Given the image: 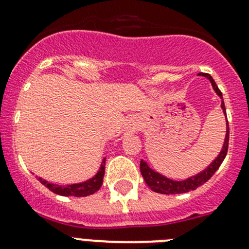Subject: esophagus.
Here are the masks:
<instances>
[{
	"mask_svg": "<svg viewBox=\"0 0 249 249\" xmlns=\"http://www.w3.org/2000/svg\"><path fill=\"white\" fill-rule=\"evenodd\" d=\"M137 129H138L137 124H136L135 122H132V120H130V123L127 124V126H126V131L135 132V131H137Z\"/></svg>",
	"mask_w": 249,
	"mask_h": 249,
	"instance_id": "esophagus-1",
	"label": "esophagus"
}]
</instances>
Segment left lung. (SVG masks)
<instances>
[{"instance_id":"8db88e82","label":"left lung","mask_w":249,"mask_h":249,"mask_svg":"<svg viewBox=\"0 0 249 249\" xmlns=\"http://www.w3.org/2000/svg\"><path fill=\"white\" fill-rule=\"evenodd\" d=\"M200 76H204L208 78L211 82V86H213L214 93L221 98V108L223 111V114L226 116V124H227V131H226V138H224L223 146H222L221 151H219L218 155L216 156V159L206 167L205 169L197 173L196 175H192V177H188L185 180H173L169 179V178L164 177L161 173L154 171L153 168H150V166L148 164V162L144 161V160H141V173H142V177L144 179L145 184L150 187L151 191L156 193H162V195H179V193H186L190 192V191L196 190L201 185L205 184L209 179L214 174V172L219 168L221 163L223 162V160L226 159L227 151H228V144H229V123L228 119H227V112H226V106H224L223 96H222L221 90L217 87L216 82L213 81V78L210 76L209 74H204V72H200Z\"/></svg>"}]
</instances>
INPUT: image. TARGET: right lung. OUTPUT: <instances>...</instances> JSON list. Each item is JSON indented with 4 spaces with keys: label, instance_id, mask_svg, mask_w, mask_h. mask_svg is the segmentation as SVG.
Returning <instances> with one entry per match:
<instances>
[{
    "label": "right lung",
    "instance_id": "1",
    "mask_svg": "<svg viewBox=\"0 0 249 249\" xmlns=\"http://www.w3.org/2000/svg\"><path fill=\"white\" fill-rule=\"evenodd\" d=\"M105 162H106V158L103 159L101 162L100 169L98 173L94 175L90 179L86 180L83 182H78V184H71V185H57L49 182L48 180L43 179L40 177H36V179L41 182L45 187H48L50 191L59 196H65V197H87V196L94 195L99 188L103 185L104 174H105Z\"/></svg>",
    "mask_w": 249,
    "mask_h": 249
}]
</instances>
